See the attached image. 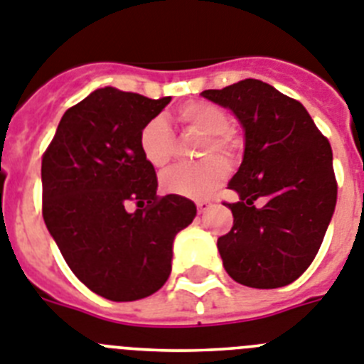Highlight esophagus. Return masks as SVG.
Segmentation results:
<instances>
[{
  "label": "esophagus",
  "instance_id": "esophagus-1",
  "mask_svg": "<svg viewBox=\"0 0 364 364\" xmlns=\"http://www.w3.org/2000/svg\"><path fill=\"white\" fill-rule=\"evenodd\" d=\"M196 207H198V213L203 214V213H207L208 208L213 207V203H210L208 200H200V201H196Z\"/></svg>",
  "mask_w": 364,
  "mask_h": 364
}]
</instances>
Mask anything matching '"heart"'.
<instances>
[{
	"instance_id": "1",
	"label": "heart",
	"mask_w": 364,
	"mask_h": 364,
	"mask_svg": "<svg viewBox=\"0 0 364 364\" xmlns=\"http://www.w3.org/2000/svg\"><path fill=\"white\" fill-rule=\"evenodd\" d=\"M183 124L207 135L200 156L207 159L194 164H176L164 170L161 186L164 192L192 200L207 198L225 178V163L236 150V139L229 129V115L221 107L203 100H192L178 107ZM172 129L163 117H154L139 132V150L151 166H164L172 156ZM218 157L216 158L215 156ZM222 159L220 160L219 157Z\"/></svg>"
}]
</instances>
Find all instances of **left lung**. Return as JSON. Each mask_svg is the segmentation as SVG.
Masks as SVG:
<instances>
[{
  "instance_id": "1",
  "label": "left lung",
  "mask_w": 364,
  "mask_h": 364,
  "mask_svg": "<svg viewBox=\"0 0 364 364\" xmlns=\"http://www.w3.org/2000/svg\"><path fill=\"white\" fill-rule=\"evenodd\" d=\"M201 97L230 109L243 129V159L229 181L238 194L229 203L235 223L218 238L225 271L257 289L295 282L314 262L337 203L328 139L299 100L262 80L245 78Z\"/></svg>"
}]
</instances>
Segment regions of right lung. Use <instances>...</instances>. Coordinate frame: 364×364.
Masks as SVG:
<instances>
[{
    "mask_svg": "<svg viewBox=\"0 0 364 364\" xmlns=\"http://www.w3.org/2000/svg\"><path fill=\"white\" fill-rule=\"evenodd\" d=\"M168 102L95 90L64 113L42 159L47 230L78 280L113 302L163 287L173 238L196 218L194 201L157 198L156 170L139 150L144 122ZM129 200L141 208L129 213Z\"/></svg>",
    "mask_w": 364,
    "mask_h": 364,
    "instance_id": "1",
    "label": "right lung"
}]
</instances>
